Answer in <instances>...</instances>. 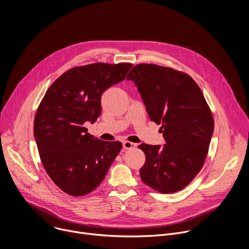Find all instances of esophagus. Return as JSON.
I'll use <instances>...</instances> for the list:
<instances>
[{
    "instance_id": "34e87169",
    "label": "esophagus",
    "mask_w": 249,
    "mask_h": 249,
    "mask_svg": "<svg viewBox=\"0 0 249 249\" xmlns=\"http://www.w3.org/2000/svg\"><path fill=\"white\" fill-rule=\"evenodd\" d=\"M136 147H137V144L132 143V142H129V141H124L123 142V148L125 150H131V149H134Z\"/></svg>"
}]
</instances>
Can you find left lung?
<instances>
[{"instance_id":"8db88e82","label":"left lung","mask_w":249,"mask_h":249,"mask_svg":"<svg viewBox=\"0 0 249 249\" xmlns=\"http://www.w3.org/2000/svg\"><path fill=\"white\" fill-rule=\"evenodd\" d=\"M127 80L135 83L149 118L160 124V147L141 144L146 161L141 179L160 193L186 187L202 169L214 132L212 111L196 82L187 74L155 64H139Z\"/></svg>"}]
</instances>
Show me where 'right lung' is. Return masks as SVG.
Returning <instances> with one entry per match:
<instances>
[{
    "instance_id": "add662e5",
    "label": "right lung",
    "mask_w": 249,
    "mask_h": 249,
    "mask_svg": "<svg viewBox=\"0 0 249 249\" xmlns=\"http://www.w3.org/2000/svg\"><path fill=\"white\" fill-rule=\"evenodd\" d=\"M132 66L75 67L61 75L42 98L34 118V138L47 174L65 193L84 196L93 191L121 151L120 142L98 140L84 124L96 121L102 93L122 82Z\"/></svg>"
}]
</instances>
